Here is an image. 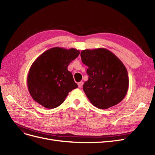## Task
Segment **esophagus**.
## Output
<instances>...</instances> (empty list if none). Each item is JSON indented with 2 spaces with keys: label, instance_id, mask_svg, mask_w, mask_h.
Returning <instances> with one entry per match:
<instances>
[{
  "label": "esophagus",
  "instance_id": "1",
  "mask_svg": "<svg viewBox=\"0 0 155 155\" xmlns=\"http://www.w3.org/2000/svg\"><path fill=\"white\" fill-rule=\"evenodd\" d=\"M78 85V87H79V88H81L82 86H83V81L79 82Z\"/></svg>",
  "mask_w": 155,
  "mask_h": 155
}]
</instances>
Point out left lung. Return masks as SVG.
<instances>
[{"mask_svg":"<svg viewBox=\"0 0 155 155\" xmlns=\"http://www.w3.org/2000/svg\"><path fill=\"white\" fill-rule=\"evenodd\" d=\"M80 55L83 63L88 67V79L83 88L89 101L101 109L118 104L129 88L128 74L123 63L104 48L84 50Z\"/></svg>","mask_w":155,"mask_h":155,"instance_id":"left-lung-1","label":"left lung"}]
</instances>
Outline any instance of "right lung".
<instances>
[{
  "label": "right lung",
  "instance_id": "1",
  "mask_svg": "<svg viewBox=\"0 0 155 155\" xmlns=\"http://www.w3.org/2000/svg\"><path fill=\"white\" fill-rule=\"evenodd\" d=\"M79 53L76 48L54 47L35 60L27 78L28 88L34 101L47 109L63 104L68 92L78 87L68 66Z\"/></svg>",
  "mask_w": 155,
  "mask_h": 155
}]
</instances>
